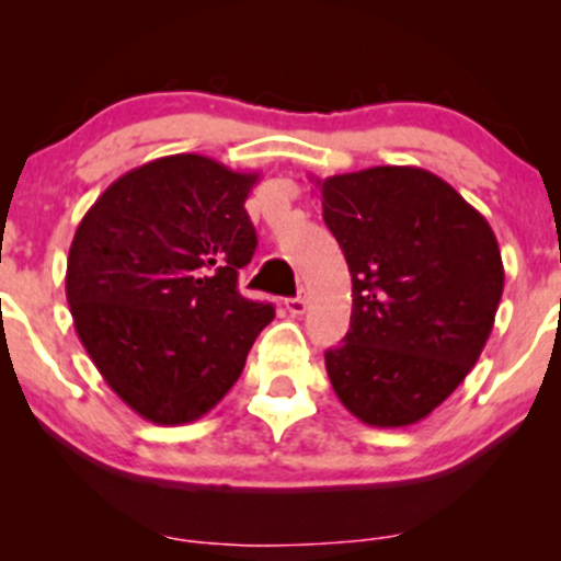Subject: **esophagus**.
<instances>
[{
    "mask_svg": "<svg viewBox=\"0 0 561 561\" xmlns=\"http://www.w3.org/2000/svg\"><path fill=\"white\" fill-rule=\"evenodd\" d=\"M285 308L289 317H302V313H306V298H302V295H298V298H287Z\"/></svg>",
    "mask_w": 561,
    "mask_h": 561,
    "instance_id": "obj_1",
    "label": "esophagus"
}]
</instances>
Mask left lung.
Returning a JSON list of instances; mask_svg holds the SVG:
<instances>
[{
  "label": "left lung",
  "instance_id": "1",
  "mask_svg": "<svg viewBox=\"0 0 561 561\" xmlns=\"http://www.w3.org/2000/svg\"><path fill=\"white\" fill-rule=\"evenodd\" d=\"M353 285L351 330L324 353L340 403L409 427L465 382L491 337L504 263L485 216L416 165L317 179Z\"/></svg>",
  "mask_w": 561,
  "mask_h": 561
}]
</instances>
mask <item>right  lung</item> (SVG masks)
Masks as SVG:
<instances>
[{
  "label": "right lung",
  "instance_id": "add662e5",
  "mask_svg": "<svg viewBox=\"0 0 561 561\" xmlns=\"http://www.w3.org/2000/svg\"><path fill=\"white\" fill-rule=\"evenodd\" d=\"M255 182L195 152L165 156L115 179L76 229L66 272L76 334L141 420L208 414L274 319L237 289L259 244L244 210Z\"/></svg>",
  "mask_w": 561,
  "mask_h": 561
}]
</instances>
